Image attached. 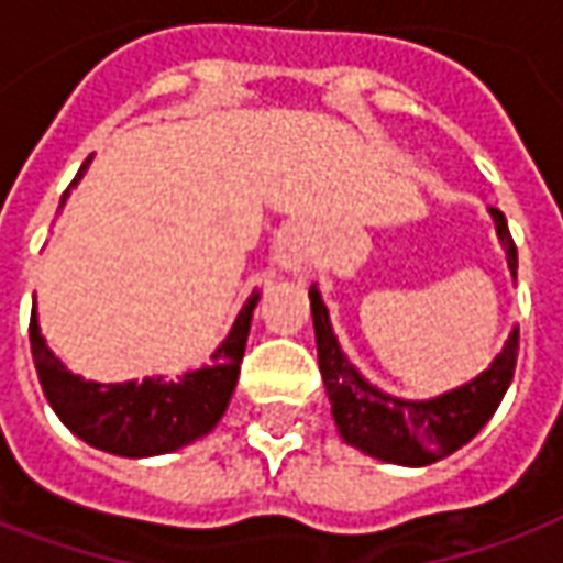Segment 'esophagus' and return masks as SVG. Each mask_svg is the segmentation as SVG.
I'll return each mask as SVG.
<instances>
[{
	"label": "esophagus",
	"instance_id": "1",
	"mask_svg": "<svg viewBox=\"0 0 563 563\" xmlns=\"http://www.w3.org/2000/svg\"><path fill=\"white\" fill-rule=\"evenodd\" d=\"M280 265H283V268H295V265H298V256H295L292 250H283Z\"/></svg>",
	"mask_w": 563,
	"mask_h": 563
}]
</instances>
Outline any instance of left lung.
I'll return each instance as SVG.
<instances>
[{"label": "left lung", "mask_w": 563, "mask_h": 563, "mask_svg": "<svg viewBox=\"0 0 563 563\" xmlns=\"http://www.w3.org/2000/svg\"><path fill=\"white\" fill-rule=\"evenodd\" d=\"M492 217H495L497 238L507 250V265L516 277L519 253L512 244L507 217L497 208H492ZM310 313L317 331L319 371H322L334 424L350 446L362 449L371 459L404 464V467H424L446 459L479 434V428L495 416L497 404L504 401L512 383V371L519 358V329H512L500 355L479 377L428 401H404L371 386L350 365V358L341 353V343L331 331L329 310L322 305L317 286H310Z\"/></svg>", "instance_id": "1"}]
</instances>
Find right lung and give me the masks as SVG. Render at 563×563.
Here are the masks:
<instances>
[{
  "instance_id": "1",
  "label": "right lung",
  "mask_w": 563,
  "mask_h": 563,
  "mask_svg": "<svg viewBox=\"0 0 563 563\" xmlns=\"http://www.w3.org/2000/svg\"><path fill=\"white\" fill-rule=\"evenodd\" d=\"M87 165L90 159L80 165L71 186L84 177ZM66 196L59 201V208L66 205ZM256 301L258 292L246 298L229 338L210 355L208 367L189 371L177 379L144 377L141 383L139 379L92 383L66 371V365L47 350L35 307H32V362L38 371L44 398L71 434H78L90 446L114 452L123 459L165 455V452L186 446L198 437L210 434L229 407V398L238 386V374H241V358H244Z\"/></svg>"
}]
</instances>
